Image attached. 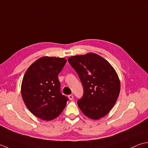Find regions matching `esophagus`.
Returning <instances> with one entry per match:
<instances>
[{
	"mask_svg": "<svg viewBox=\"0 0 148 148\" xmlns=\"http://www.w3.org/2000/svg\"><path fill=\"white\" fill-rule=\"evenodd\" d=\"M68 98L70 99V100H72V99H73V96L72 95H68Z\"/></svg>",
	"mask_w": 148,
	"mask_h": 148,
	"instance_id": "34e87169",
	"label": "esophagus"
}]
</instances>
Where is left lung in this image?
I'll use <instances>...</instances> for the list:
<instances>
[{
	"mask_svg": "<svg viewBox=\"0 0 148 148\" xmlns=\"http://www.w3.org/2000/svg\"><path fill=\"white\" fill-rule=\"evenodd\" d=\"M68 62L77 71L84 87V95L77 101L84 115L98 120L105 116L115 105L121 83L112 66L95 53L72 56Z\"/></svg>",
	"mask_w": 148,
	"mask_h": 148,
	"instance_id": "1",
	"label": "left lung"
}]
</instances>
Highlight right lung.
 <instances>
[{
  "label": "right lung",
  "instance_id": "add662e5",
  "mask_svg": "<svg viewBox=\"0 0 148 148\" xmlns=\"http://www.w3.org/2000/svg\"><path fill=\"white\" fill-rule=\"evenodd\" d=\"M59 57H42L24 75L21 94L28 109L42 120L51 121L64 110L68 98L60 91L58 75L66 62Z\"/></svg>",
  "mask_w": 148,
  "mask_h": 148
}]
</instances>
